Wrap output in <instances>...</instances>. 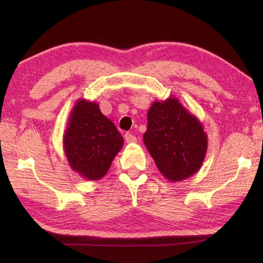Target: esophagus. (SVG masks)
I'll use <instances>...</instances> for the list:
<instances>
[{"instance_id":"obj_1","label":"esophagus","mask_w":263,"mask_h":263,"mask_svg":"<svg viewBox=\"0 0 263 263\" xmlns=\"http://www.w3.org/2000/svg\"><path fill=\"white\" fill-rule=\"evenodd\" d=\"M125 140H126L127 144H134V142L137 141V138L135 137L133 134L126 133V134H125Z\"/></svg>"}]
</instances>
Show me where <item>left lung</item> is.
Listing matches in <instances>:
<instances>
[{"label": "left lung", "mask_w": 263, "mask_h": 263, "mask_svg": "<svg viewBox=\"0 0 263 263\" xmlns=\"http://www.w3.org/2000/svg\"><path fill=\"white\" fill-rule=\"evenodd\" d=\"M147 119L145 146L165 179L182 181L200 170L208 151V135L200 119L177 98L155 101Z\"/></svg>", "instance_id": "8db88e82"}]
</instances>
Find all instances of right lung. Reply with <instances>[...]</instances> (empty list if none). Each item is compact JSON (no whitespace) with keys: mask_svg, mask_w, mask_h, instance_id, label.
<instances>
[{"mask_svg":"<svg viewBox=\"0 0 263 263\" xmlns=\"http://www.w3.org/2000/svg\"><path fill=\"white\" fill-rule=\"evenodd\" d=\"M124 144L114 123L102 114L97 102L78 100L63 134V150L71 169L97 181L110 168Z\"/></svg>","mask_w":263,"mask_h":263,"instance_id":"obj_1","label":"right lung"}]
</instances>
